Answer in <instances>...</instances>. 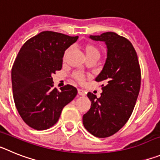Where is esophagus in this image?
Returning <instances> with one entry per match:
<instances>
[{"mask_svg":"<svg viewBox=\"0 0 160 160\" xmlns=\"http://www.w3.org/2000/svg\"><path fill=\"white\" fill-rule=\"evenodd\" d=\"M78 93L79 95L81 96H85V94H86V91L82 89H78Z\"/></svg>","mask_w":160,"mask_h":160,"instance_id":"1","label":"esophagus"}]
</instances>
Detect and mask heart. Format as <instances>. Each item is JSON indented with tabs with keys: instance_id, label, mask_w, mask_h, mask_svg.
<instances>
[{
	"instance_id": "obj_1",
	"label": "heart",
	"mask_w": 160,
	"mask_h": 160,
	"mask_svg": "<svg viewBox=\"0 0 160 160\" xmlns=\"http://www.w3.org/2000/svg\"><path fill=\"white\" fill-rule=\"evenodd\" d=\"M84 50H85V53H86V56L87 58L90 57V56H92V55H95V54H99V50L94 45H91V44H87L86 46H84ZM68 50L66 52V54L67 53ZM73 78L74 79H76L78 82L80 83H83L86 80L85 78V76L83 74L80 73H75L73 74Z\"/></svg>"
}]
</instances>
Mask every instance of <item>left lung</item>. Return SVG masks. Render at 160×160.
Returning <instances> with one entry per match:
<instances>
[{"label":"left lung","mask_w":160,"mask_h":160,"mask_svg":"<svg viewBox=\"0 0 160 160\" xmlns=\"http://www.w3.org/2000/svg\"><path fill=\"white\" fill-rule=\"evenodd\" d=\"M90 38L105 42L107 58L95 78L102 82V93L97 98L88 92L91 107L83 115L82 122L91 135L107 138L118 132L132 114L140 90V66L135 48L124 37L107 32Z\"/></svg>","instance_id":"left-lung-1"}]
</instances>
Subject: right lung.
I'll return each mask as SVG.
<instances>
[{"mask_svg":"<svg viewBox=\"0 0 160 160\" xmlns=\"http://www.w3.org/2000/svg\"><path fill=\"white\" fill-rule=\"evenodd\" d=\"M61 32L43 31L25 42L12 67L13 99L20 116L38 131L49 129L58 121L63 107L78 94L66 85L58 91L52 74L62 67L65 50L78 40Z\"/></svg>","mask_w":160,"mask_h":160,"instance_id":"right-lung-1","label":"right lung"}]
</instances>
